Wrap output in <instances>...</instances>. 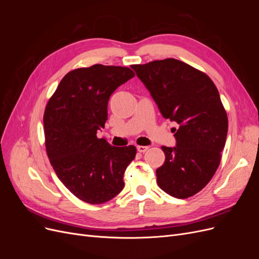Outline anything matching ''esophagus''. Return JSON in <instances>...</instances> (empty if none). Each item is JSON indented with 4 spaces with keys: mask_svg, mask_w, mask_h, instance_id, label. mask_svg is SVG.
Here are the masks:
<instances>
[{
    "mask_svg": "<svg viewBox=\"0 0 259 259\" xmlns=\"http://www.w3.org/2000/svg\"><path fill=\"white\" fill-rule=\"evenodd\" d=\"M137 150L139 151V152H146L147 150H148V147H146V146H137Z\"/></svg>",
    "mask_w": 259,
    "mask_h": 259,
    "instance_id": "1",
    "label": "esophagus"
}]
</instances>
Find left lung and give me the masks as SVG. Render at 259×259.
Masks as SVG:
<instances>
[{"label": "left lung", "instance_id": "8db88e82", "mask_svg": "<svg viewBox=\"0 0 259 259\" xmlns=\"http://www.w3.org/2000/svg\"><path fill=\"white\" fill-rule=\"evenodd\" d=\"M163 117L178 124L175 147H162L156 169L159 187L171 197L198 193L214 176L222 159L228 119L215 84L199 70L174 58L132 66Z\"/></svg>", "mask_w": 259, "mask_h": 259}]
</instances>
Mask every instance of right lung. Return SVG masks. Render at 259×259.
<instances>
[{
  "mask_svg": "<svg viewBox=\"0 0 259 259\" xmlns=\"http://www.w3.org/2000/svg\"><path fill=\"white\" fill-rule=\"evenodd\" d=\"M134 75L130 68L116 66L72 70L45 108V147L52 166L60 182L90 204L119 194L124 171L135 159V146L112 147L97 138V131L108 120L109 98Z\"/></svg>",
  "mask_w": 259,
  "mask_h": 259,
  "instance_id": "add662e5",
  "label": "right lung"
}]
</instances>
